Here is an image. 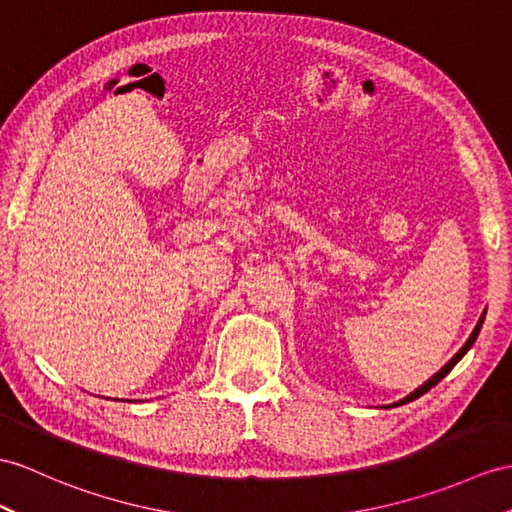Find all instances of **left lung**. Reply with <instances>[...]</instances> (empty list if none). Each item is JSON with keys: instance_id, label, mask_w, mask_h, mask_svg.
Returning <instances> with one entry per match:
<instances>
[{"instance_id": "obj_1", "label": "left lung", "mask_w": 512, "mask_h": 512, "mask_svg": "<svg viewBox=\"0 0 512 512\" xmlns=\"http://www.w3.org/2000/svg\"><path fill=\"white\" fill-rule=\"evenodd\" d=\"M482 321H484V315L480 317V321H478V326H476V330H473V332H471V336H469V339H467V343L463 345V350H460V352H458V354H456V356H454V358L450 360V363H447V365H445V367H443V369H441L439 373H434V376H432V378H430V380H428L426 384H423V386H419V389H417L415 393H410L408 397H404V400H402V402H397V406H400V404H406V402H413V400H417V397H421L423 393H428V391L432 389V386H434V384H439V382H441V380H443V378L447 376V373H450V371L454 369V365L458 363V360H460V358H463V356H465V354L469 352V347H471L473 343H476V339H478V334H480V328H482Z\"/></svg>"}]
</instances>
